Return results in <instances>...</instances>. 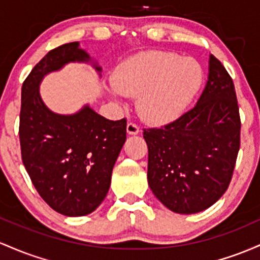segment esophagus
I'll return each mask as SVG.
<instances>
[{
  "instance_id": "34e87169",
  "label": "esophagus",
  "mask_w": 260,
  "mask_h": 260,
  "mask_svg": "<svg viewBox=\"0 0 260 260\" xmlns=\"http://www.w3.org/2000/svg\"><path fill=\"white\" fill-rule=\"evenodd\" d=\"M126 131H127V134H130V135H136V134H139L140 127L136 124H134V122L130 121V122H127V125H126Z\"/></svg>"
}]
</instances>
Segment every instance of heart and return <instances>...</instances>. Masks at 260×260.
I'll return each instance as SVG.
<instances>
[{"instance_id":"b5f03b06","label":"heart","mask_w":260,"mask_h":260,"mask_svg":"<svg viewBox=\"0 0 260 260\" xmlns=\"http://www.w3.org/2000/svg\"><path fill=\"white\" fill-rule=\"evenodd\" d=\"M108 86L113 98L136 97V109L148 124L165 125L182 115L203 83L197 61L173 52L151 51L125 60Z\"/></svg>"}]
</instances>
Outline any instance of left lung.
<instances>
[{
    "label": "left lung",
    "mask_w": 260,
    "mask_h": 260,
    "mask_svg": "<svg viewBox=\"0 0 260 260\" xmlns=\"http://www.w3.org/2000/svg\"><path fill=\"white\" fill-rule=\"evenodd\" d=\"M147 180L166 208L195 214L214 205L232 179L241 144L235 84L210 55L209 77L194 108L161 127L144 129Z\"/></svg>",
    "instance_id": "8db88e82"
}]
</instances>
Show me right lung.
<instances>
[{"label": "right lung", "mask_w": 260, "mask_h": 260, "mask_svg": "<svg viewBox=\"0 0 260 260\" xmlns=\"http://www.w3.org/2000/svg\"><path fill=\"white\" fill-rule=\"evenodd\" d=\"M91 59L78 42L52 49L22 86L19 141L22 161L43 200L65 216H84L107 197L116 158L126 140V119L108 120L89 106L71 115L44 104V76L69 62ZM98 72L101 67L94 66Z\"/></svg>", "instance_id": "add662e5"}]
</instances>
